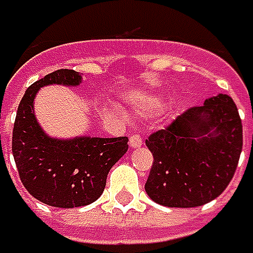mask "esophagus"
Listing matches in <instances>:
<instances>
[{"mask_svg": "<svg viewBox=\"0 0 253 253\" xmlns=\"http://www.w3.org/2000/svg\"><path fill=\"white\" fill-rule=\"evenodd\" d=\"M142 142L143 141H142V138L139 135H132L131 138H129V146L133 148V149H135V148H139L142 145Z\"/></svg>", "mask_w": 253, "mask_h": 253, "instance_id": "esophagus-1", "label": "esophagus"}]
</instances>
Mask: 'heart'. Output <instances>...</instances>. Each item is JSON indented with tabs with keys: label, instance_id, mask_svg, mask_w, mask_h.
<instances>
[{
	"label": "heart",
	"instance_id": "obj_1",
	"mask_svg": "<svg viewBox=\"0 0 253 253\" xmlns=\"http://www.w3.org/2000/svg\"><path fill=\"white\" fill-rule=\"evenodd\" d=\"M163 108V101H162L159 97H152L149 100H146L143 107L139 108V111L143 114H153V112H158L159 110Z\"/></svg>",
	"mask_w": 253,
	"mask_h": 253
}]
</instances>
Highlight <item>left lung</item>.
Segmentation results:
<instances>
[{
	"instance_id": "8db88e82",
	"label": "left lung",
	"mask_w": 253,
	"mask_h": 253,
	"mask_svg": "<svg viewBox=\"0 0 253 253\" xmlns=\"http://www.w3.org/2000/svg\"><path fill=\"white\" fill-rule=\"evenodd\" d=\"M146 146L153 166L145 190L155 203L177 209L207 204L227 189L238 165V108L227 94L210 97L152 133Z\"/></svg>"
}]
</instances>
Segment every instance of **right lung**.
I'll list each match as a JSON object with an SVG mask.
<instances>
[{"label":"right lung","instance_id":"right-lung-1","mask_svg":"<svg viewBox=\"0 0 253 253\" xmlns=\"http://www.w3.org/2000/svg\"><path fill=\"white\" fill-rule=\"evenodd\" d=\"M83 74L56 70L34 83L19 102L12 153L21 181L35 199L59 209L88 206L104 191L111 168L128 151V138L49 136L35 115V97L46 85L77 87Z\"/></svg>","mask_w":253,"mask_h":253}]
</instances>
